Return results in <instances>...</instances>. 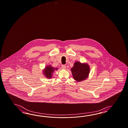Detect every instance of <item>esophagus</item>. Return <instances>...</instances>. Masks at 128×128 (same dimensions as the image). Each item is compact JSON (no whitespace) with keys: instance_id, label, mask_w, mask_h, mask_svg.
Instances as JSON below:
<instances>
[{"instance_id":"esophagus-1","label":"esophagus","mask_w":128,"mask_h":128,"mask_svg":"<svg viewBox=\"0 0 128 128\" xmlns=\"http://www.w3.org/2000/svg\"><path fill=\"white\" fill-rule=\"evenodd\" d=\"M62 69H66V66L65 65H62Z\"/></svg>"}]
</instances>
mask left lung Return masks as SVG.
Wrapping results in <instances>:
<instances>
[{
    "label": "left lung",
    "mask_w": 128,
    "mask_h": 128,
    "mask_svg": "<svg viewBox=\"0 0 128 128\" xmlns=\"http://www.w3.org/2000/svg\"><path fill=\"white\" fill-rule=\"evenodd\" d=\"M73 77L77 81L84 80L88 77L90 72V68L87 64H82L77 62L71 68Z\"/></svg>",
    "instance_id": "1"
}]
</instances>
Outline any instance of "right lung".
Listing matches in <instances>:
<instances>
[{"mask_svg": "<svg viewBox=\"0 0 128 128\" xmlns=\"http://www.w3.org/2000/svg\"><path fill=\"white\" fill-rule=\"evenodd\" d=\"M55 69L57 70V68H53L51 66H48L44 71V74H45V76L47 77V78H51L52 77V74L55 70Z\"/></svg>", "mask_w": 128, "mask_h": 128, "instance_id": "1", "label": "right lung"}]
</instances>
